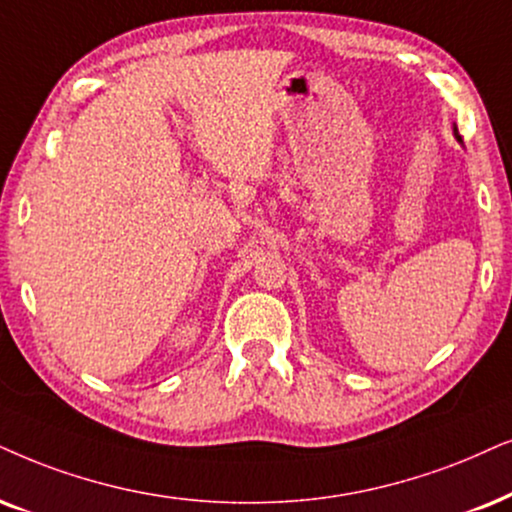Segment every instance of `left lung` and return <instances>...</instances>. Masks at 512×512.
Masks as SVG:
<instances>
[{
  "label": "left lung",
  "instance_id": "obj_1",
  "mask_svg": "<svg viewBox=\"0 0 512 512\" xmlns=\"http://www.w3.org/2000/svg\"><path fill=\"white\" fill-rule=\"evenodd\" d=\"M454 134H456V139H458V141H461V137H458V129H456V127H454Z\"/></svg>",
  "mask_w": 512,
  "mask_h": 512
}]
</instances>
